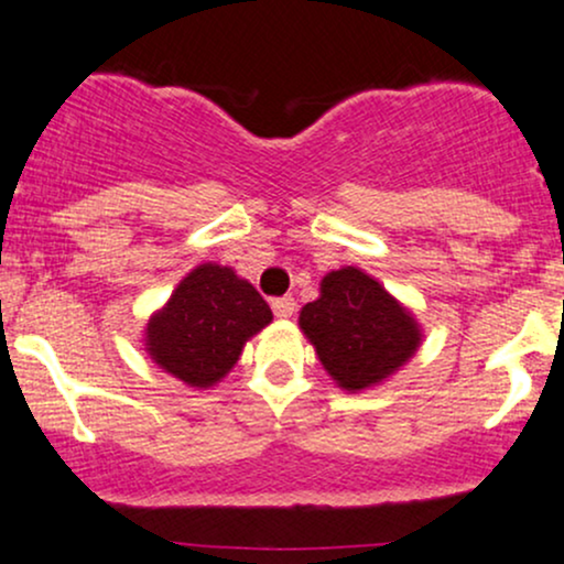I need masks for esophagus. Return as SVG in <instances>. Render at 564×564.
<instances>
[{
	"label": "esophagus",
	"mask_w": 564,
	"mask_h": 564,
	"mask_svg": "<svg viewBox=\"0 0 564 564\" xmlns=\"http://www.w3.org/2000/svg\"><path fill=\"white\" fill-rule=\"evenodd\" d=\"M294 310H296V302L291 300V296H281V300H273L275 318L286 321V318H291V315H294Z\"/></svg>",
	"instance_id": "obj_1"
}]
</instances>
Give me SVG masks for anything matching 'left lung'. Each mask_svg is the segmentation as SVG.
I'll return each instance as SVG.
<instances>
[{"mask_svg":"<svg viewBox=\"0 0 564 564\" xmlns=\"http://www.w3.org/2000/svg\"><path fill=\"white\" fill-rule=\"evenodd\" d=\"M300 328L345 392L384 384L424 339L416 315L352 264L323 275L318 300L300 310Z\"/></svg>","mask_w":564,"mask_h":564,"instance_id":"left-lung-1","label":"left lung"}]
</instances>
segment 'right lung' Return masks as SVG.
<instances>
[{
    "label": "right lung",
    "mask_w": 564,
    "mask_h": 564,
    "mask_svg": "<svg viewBox=\"0 0 564 564\" xmlns=\"http://www.w3.org/2000/svg\"><path fill=\"white\" fill-rule=\"evenodd\" d=\"M273 321L268 302L228 264L193 268L145 323L142 345L161 371L209 390L232 371L246 341Z\"/></svg>",
    "instance_id": "add662e5"
}]
</instances>
